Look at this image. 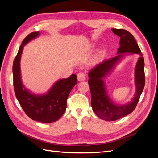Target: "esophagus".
<instances>
[{
    "label": "esophagus",
    "instance_id": "34e87169",
    "mask_svg": "<svg viewBox=\"0 0 158 158\" xmlns=\"http://www.w3.org/2000/svg\"><path fill=\"white\" fill-rule=\"evenodd\" d=\"M77 78L79 82H82V81H84L85 80V75L83 73H79L77 74Z\"/></svg>",
    "mask_w": 158,
    "mask_h": 158
}]
</instances>
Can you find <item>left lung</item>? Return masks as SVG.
<instances>
[{
  "instance_id": "1",
  "label": "left lung",
  "mask_w": 158,
  "mask_h": 158,
  "mask_svg": "<svg viewBox=\"0 0 158 158\" xmlns=\"http://www.w3.org/2000/svg\"><path fill=\"white\" fill-rule=\"evenodd\" d=\"M114 34L120 37V47L117 55L105 59L89 72L88 84L92 95L91 106L94 112L105 121H116L132 113L136 108L145 85L144 60L135 37L130 32L123 29H111ZM140 55L135 67V79L136 92L131 101L126 104L117 105L109 98L103 79L127 54Z\"/></svg>"
}]
</instances>
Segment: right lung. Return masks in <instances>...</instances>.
Instances as JSON below:
<instances>
[{
  "label": "right lung",
  "mask_w": 158,
  "mask_h": 158,
  "mask_svg": "<svg viewBox=\"0 0 158 158\" xmlns=\"http://www.w3.org/2000/svg\"><path fill=\"white\" fill-rule=\"evenodd\" d=\"M39 35V31L31 33L23 40L19 48L12 66L14 88L17 99L28 117L33 121L50 123L59 120L65 112L66 100L72 89L77 84V76L73 74L68 78L57 80L44 94H33L23 85L20 71L23 47Z\"/></svg>",
  "instance_id": "1"
}]
</instances>
